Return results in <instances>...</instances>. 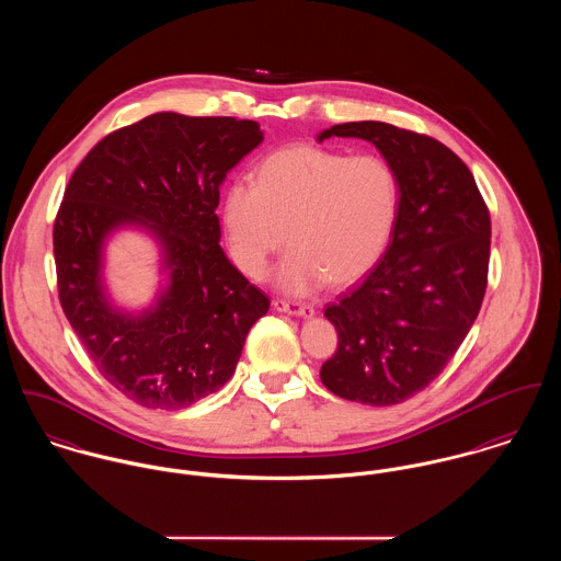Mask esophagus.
I'll return each mask as SVG.
<instances>
[{
	"instance_id": "34e87169",
	"label": "esophagus",
	"mask_w": 561,
	"mask_h": 561,
	"mask_svg": "<svg viewBox=\"0 0 561 561\" xmlns=\"http://www.w3.org/2000/svg\"><path fill=\"white\" fill-rule=\"evenodd\" d=\"M274 309L280 311V313H289V316H300V318H311L316 313V309L311 305H302V302H296V300H283V298H276L274 302Z\"/></svg>"
}]
</instances>
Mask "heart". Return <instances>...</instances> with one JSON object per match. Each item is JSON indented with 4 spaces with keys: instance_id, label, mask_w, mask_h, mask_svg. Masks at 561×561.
Listing matches in <instances>:
<instances>
[{
    "instance_id": "1",
    "label": "heart",
    "mask_w": 561,
    "mask_h": 561,
    "mask_svg": "<svg viewBox=\"0 0 561 561\" xmlns=\"http://www.w3.org/2000/svg\"><path fill=\"white\" fill-rule=\"evenodd\" d=\"M400 205V176L385 158L296 145L261 161L254 183L229 185L222 222L236 265L254 280L287 240L278 283L307 294L363 278L393 238Z\"/></svg>"
}]
</instances>
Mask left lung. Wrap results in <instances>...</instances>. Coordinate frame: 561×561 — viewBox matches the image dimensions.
<instances>
[{"mask_svg": "<svg viewBox=\"0 0 561 561\" xmlns=\"http://www.w3.org/2000/svg\"><path fill=\"white\" fill-rule=\"evenodd\" d=\"M363 138L400 176V218L380 261L323 316L336 350L323 387L343 400L393 405L423 391L480 313L490 261V211L469 170L443 142L389 123H343L325 138Z\"/></svg>", "mask_w": 561, "mask_h": 561, "instance_id": "left-lung-1", "label": "left lung"}]
</instances>
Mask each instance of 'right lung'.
<instances>
[{"label": "right lung", "mask_w": 561, "mask_h": 561, "mask_svg": "<svg viewBox=\"0 0 561 561\" xmlns=\"http://www.w3.org/2000/svg\"><path fill=\"white\" fill-rule=\"evenodd\" d=\"M263 134L233 116L151 114L96 142L54 222L58 298L99 374L127 400L179 410L233 376L252 323L270 309L220 248V183ZM142 224L164 245L171 285L142 319L116 314L98 267L104 236Z\"/></svg>", "instance_id": "1"}]
</instances>
